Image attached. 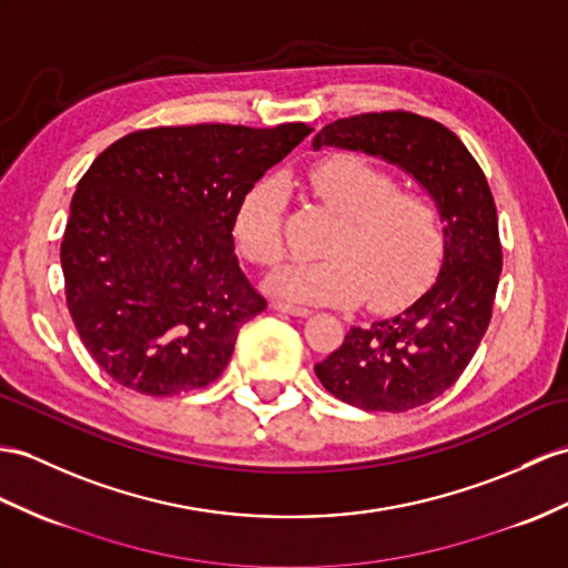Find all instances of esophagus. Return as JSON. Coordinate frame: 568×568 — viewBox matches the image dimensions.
<instances>
[{
  "label": "esophagus",
  "mask_w": 568,
  "mask_h": 568,
  "mask_svg": "<svg viewBox=\"0 0 568 568\" xmlns=\"http://www.w3.org/2000/svg\"><path fill=\"white\" fill-rule=\"evenodd\" d=\"M270 308L280 311V313H286V315H296V317H306V315H311V311H308V308L294 306V303H284V301H272V303H270Z\"/></svg>",
  "instance_id": "obj_1"
}]
</instances>
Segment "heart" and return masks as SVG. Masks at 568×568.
Returning <instances> with one entry per match:
<instances>
[{"label":"heart","mask_w":568,"mask_h":568,"mask_svg":"<svg viewBox=\"0 0 568 568\" xmlns=\"http://www.w3.org/2000/svg\"><path fill=\"white\" fill-rule=\"evenodd\" d=\"M303 187L339 221L323 245L325 260L276 270L267 282L272 294L308 306L366 298L371 308H395L432 280L444 253V224L428 192L397 187L395 173L362 154L315 161ZM284 190L270 180L241 202L236 241L257 267L284 257Z\"/></svg>","instance_id":"b5f03b06"}]
</instances>
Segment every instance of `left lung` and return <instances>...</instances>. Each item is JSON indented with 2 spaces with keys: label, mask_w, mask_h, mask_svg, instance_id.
I'll return each mask as SVG.
<instances>
[{
  "label": "left lung",
  "mask_w": 568,
  "mask_h": 568,
  "mask_svg": "<svg viewBox=\"0 0 568 568\" xmlns=\"http://www.w3.org/2000/svg\"><path fill=\"white\" fill-rule=\"evenodd\" d=\"M315 149L366 151L412 173L438 204L444 265L409 308L352 327L315 376L337 399L366 412L432 403L473 362L491 321L501 274L499 216L484 171L444 124L407 110L362 113L325 124Z\"/></svg>",
  "instance_id": "left-lung-1"
}]
</instances>
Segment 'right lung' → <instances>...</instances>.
<instances>
[{
    "instance_id": "obj_1",
    "label": "right lung",
    "mask_w": 568,
    "mask_h": 568,
    "mask_svg": "<svg viewBox=\"0 0 568 568\" xmlns=\"http://www.w3.org/2000/svg\"><path fill=\"white\" fill-rule=\"evenodd\" d=\"M311 124H180L124 134L79 180L60 247L87 352L122 388L197 390L267 301L233 255L241 202Z\"/></svg>"
}]
</instances>
